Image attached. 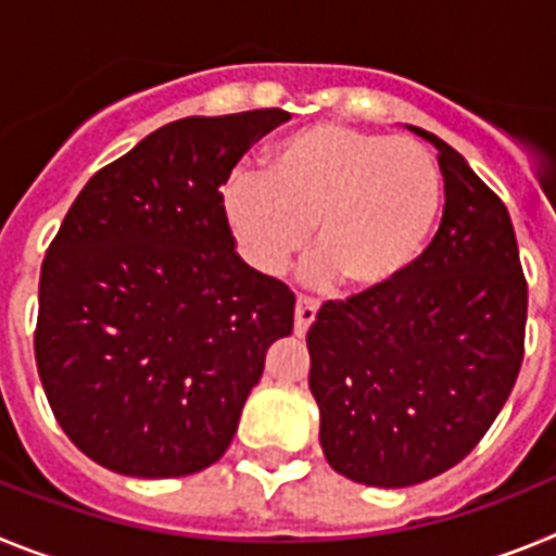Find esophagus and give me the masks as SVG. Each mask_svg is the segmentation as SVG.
Segmentation results:
<instances>
[{"instance_id": "obj_1", "label": "esophagus", "mask_w": 556, "mask_h": 556, "mask_svg": "<svg viewBox=\"0 0 556 556\" xmlns=\"http://www.w3.org/2000/svg\"><path fill=\"white\" fill-rule=\"evenodd\" d=\"M317 312H320V306L312 298H303V294L298 298V303H294V333L298 337H306L308 326L317 320Z\"/></svg>"}]
</instances>
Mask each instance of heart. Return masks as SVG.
I'll use <instances>...</instances> for the list:
<instances>
[{"mask_svg": "<svg viewBox=\"0 0 556 556\" xmlns=\"http://www.w3.org/2000/svg\"><path fill=\"white\" fill-rule=\"evenodd\" d=\"M443 208L434 155L406 136L337 122L298 127L264 152L262 178L236 175L223 219L236 250L262 275H281L308 244L306 278H342L351 292L401 281L429 244Z\"/></svg>", "mask_w": 556, "mask_h": 556, "instance_id": "b5f03b06", "label": "heart"}]
</instances>
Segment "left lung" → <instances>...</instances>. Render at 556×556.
Segmentation results:
<instances>
[{
    "instance_id": "left-lung-1",
    "label": "left lung",
    "mask_w": 556,
    "mask_h": 556,
    "mask_svg": "<svg viewBox=\"0 0 556 556\" xmlns=\"http://www.w3.org/2000/svg\"><path fill=\"white\" fill-rule=\"evenodd\" d=\"M437 150L445 208L415 267L378 292L328 301L308 328V387L337 473L412 488L488 434L523 362L527 281L513 219L454 147Z\"/></svg>"
}]
</instances>
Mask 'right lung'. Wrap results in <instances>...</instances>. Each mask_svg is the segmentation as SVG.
<instances>
[{
  "label": "right lung",
  "instance_id": "1",
  "mask_svg": "<svg viewBox=\"0 0 556 556\" xmlns=\"http://www.w3.org/2000/svg\"><path fill=\"white\" fill-rule=\"evenodd\" d=\"M287 111L186 116L83 186L38 283L36 365L68 440L136 479L228 451L294 294L236 253L223 189Z\"/></svg>",
  "mask_w": 556,
  "mask_h": 556
}]
</instances>
